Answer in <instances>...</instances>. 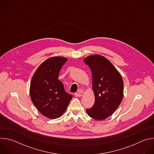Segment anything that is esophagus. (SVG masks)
<instances>
[{
    "instance_id": "obj_1",
    "label": "esophagus",
    "mask_w": 154,
    "mask_h": 154,
    "mask_svg": "<svg viewBox=\"0 0 154 154\" xmlns=\"http://www.w3.org/2000/svg\"><path fill=\"white\" fill-rule=\"evenodd\" d=\"M82 96V94H81V93H76L75 94V96L77 97H81Z\"/></svg>"
}]
</instances>
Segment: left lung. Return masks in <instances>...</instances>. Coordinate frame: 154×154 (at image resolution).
Masks as SVG:
<instances>
[{"mask_svg": "<svg viewBox=\"0 0 154 154\" xmlns=\"http://www.w3.org/2000/svg\"><path fill=\"white\" fill-rule=\"evenodd\" d=\"M92 72L95 97L92 108L86 109L91 118L102 121L113 115L124 96V82L119 72L105 57L95 54L84 58Z\"/></svg>", "mask_w": 154, "mask_h": 154, "instance_id": "obj_1", "label": "left lung"}]
</instances>
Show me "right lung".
Listing matches in <instances>:
<instances>
[{"instance_id":"add662e5","label":"right lung","mask_w":154,"mask_h":154,"mask_svg":"<svg viewBox=\"0 0 154 154\" xmlns=\"http://www.w3.org/2000/svg\"><path fill=\"white\" fill-rule=\"evenodd\" d=\"M67 60V58L58 56L47 59L39 66L31 80V100L38 111L49 119L61 117L72 98L58 79L61 67Z\"/></svg>"}]
</instances>
